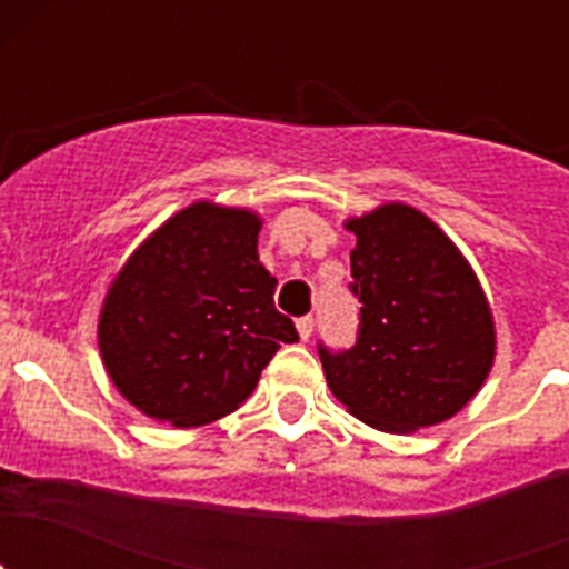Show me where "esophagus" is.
Segmentation results:
<instances>
[{
	"instance_id": "obj_1",
	"label": "esophagus",
	"mask_w": 569,
	"mask_h": 569,
	"mask_svg": "<svg viewBox=\"0 0 569 569\" xmlns=\"http://www.w3.org/2000/svg\"><path fill=\"white\" fill-rule=\"evenodd\" d=\"M296 330H299L301 341H308L310 336H313V319H310V316L299 319V321H296Z\"/></svg>"
}]
</instances>
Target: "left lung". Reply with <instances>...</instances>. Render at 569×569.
<instances>
[{"mask_svg": "<svg viewBox=\"0 0 569 569\" xmlns=\"http://www.w3.org/2000/svg\"><path fill=\"white\" fill-rule=\"evenodd\" d=\"M345 228L356 233L350 290L361 328L347 353L319 347L330 393L385 433L453 419L496 361V319L479 276L430 216L405 202L350 216Z\"/></svg>", "mask_w": 569, "mask_h": 569, "instance_id": "obj_1", "label": "left lung"}]
</instances>
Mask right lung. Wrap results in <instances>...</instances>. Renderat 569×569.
Here are the masks:
<instances>
[{
	"label": "right lung",
	"mask_w": 569,
	"mask_h": 569,
	"mask_svg": "<svg viewBox=\"0 0 569 569\" xmlns=\"http://www.w3.org/2000/svg\"><path fill=\"white\" fill-rule=\"evenodd\" d=\"M261 216L208 199L162 222L110 279L97 339L139 413L179 430L239 410L276 350L299 341L259 261Z\"/></svg>",
	"instance_id": "1"
}]
</instances>
